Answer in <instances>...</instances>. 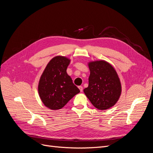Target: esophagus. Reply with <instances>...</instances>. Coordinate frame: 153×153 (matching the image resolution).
Instances as JSON below:
<instances>
[{
	"instance_id": "obj_1",
	"label": "esophagus",
	"mask_w": 153,
	"mask_h": 153,
	"mask_svg": "<svg viewBox=\"0 0 153 153\" xmlns=\"http://www.w3.org/2000/svg\"><path fill=\"white\" fill-rule=\"evenodd\" d=\"M78 89H80V92L83 91V87H82V86H78Z\"/></svg>"
}]
</instances>
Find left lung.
<instances>
[{
    "label": "left lung",
    "mask_w": 153,
    "mask_h": 153,
    "mask_svg": "<svg viewBox=\"0 0 153 153\" xmlns=\"http://www.w3.org/2000/svg\"><path fill=\"white\" fill-rule=\"evenodd\" d=\"M90 69L89 85L84 89L87 98L96 108L108 109L117 102L121 94V84L114 68L105 61L88 64Z\"/></svg>",
    "instance_id": "left-lung-1"
}]
</instances>
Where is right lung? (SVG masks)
<instances>
[{
	"instance_id": "obj_1",
	"label": "right lung",
	"mask_w": 153,
	"mask_h": 153,
	"mask_svg": "<svg viewBox=\"0 0 153 153\" xmlns=\"http://www.w3.org/2000/svg\"><path fill=\"white\" fill-rule=\"evenodd\" d=\"M69 63L70 59L66 57H55L48 63L40 77L39 96L43 104L51 110L62 108L80 92L66 72Z\"/></svg>"
}]
</instances>
